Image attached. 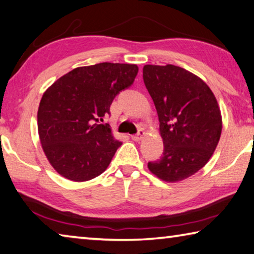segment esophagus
Listing matches in <instances>:
<instances>
[{"instance_id":"esophagus-1","label":"esophagus","mask_w":254,"mask_h":254,"mask_svg":"<svg viewBox=\"0 0 254 254\" xmlns=\"http://www.w3.org/2000/svg\"><path fill=\"white\" fill-rule=\"evenodd\" d=\"M145 136V131H144V129H139L138 130V132H137V134H135V135H131V139L132 140H140V139H143V137Z\"/></svg>"}]
</instances>
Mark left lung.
Wrapping results in <instances>:
<instances>
[{
    "label": "left lung",
    "mask_w": 254,
    "mask_h": 254,
    "mask_svg": "<svg viewBox=\"0 0 254 254\" xmlns=\"http://www.w3.org/2000/svg\"><path fill=\"white\" fill-rule=\"evenodd\" d=\"M143 78L164 141L163 155L148 162L149 171L166 182L188 179L205 166L220 140L215 96L202 79L177 65L146 64Z\"/></svg>",
    "instance_id": "1"
}]
</instances>
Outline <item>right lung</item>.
I'll return each mask as SVG.
<instances>
[{
	"label": "right lung",
	"mask_w": 254,
	"mask_h": 254,
	"mask_svg": "<svg viewBox=\"0 0 254 254\" xmlns=\"http://www.w3.org/2000/svg\"><path fill=\"white\" fill-rule=\"evenodd\" d=\"M136 64L102 62L62 75L43 93L38 130L43 152L61 176L86 182L99 176L122 143L104 117L118 93L129 88Z\"/></svg>",
	"instance_id": "right-lung-1"
}]
</instances>
